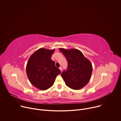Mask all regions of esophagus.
Wrapping results in <instances>:
<instances>
[{"instance_id": "esophagus-1", "label": "esophagus", "mask_w": 121, "mask_h": 121, "mask_svg": "<svg viewBox=\"0 0 121 121\" xmlns=\"http://www.w3.org/2000/svg\"><path fill=\"white\" fill-rule=\"evenodd\" d=\"M59 69L60 70V71L62 72V67H59Z\"/></svg>"}]
</instances>
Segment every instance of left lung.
Instances as JSON below:
<instances>
[{
  "label": "left lung",
  "mask_w": 121,
  "mask_h": 121,
  "mask_svg": "<svg viewBox=\"0 0 121 121\" xmlns=\"http://www.w3.org/2000/svg\"><path fill=\"white\" fill-rule=\"evenodd\" d=\"M59 50L68 62L67 70L61 74L65 85L75 90L83 88L90 80L92 72V64L78 49L61 48Z\"/></svg>",
  "instance_id": "8db88e82"
}]
</instances>
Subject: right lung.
<instances>
[{"label": "right lung", "instance_id": "1", "mask_svg": "<svg viewBox=\"0 0 121 121\" xmlns=\"http://www.w3.org/2000/svg\"><path fill=\"white\" fill-rule=\"evenodd\" d=\"M55 50L43 48L35 51L29 58L26 65V73L31 84L39 90L48 89L54 83L56 76L61 73L51 57Z\"/></svg>", "mask_w": 121, "mask_h": 121}]
</instances>
